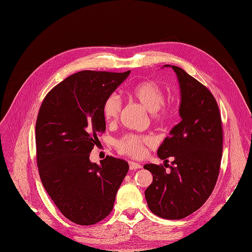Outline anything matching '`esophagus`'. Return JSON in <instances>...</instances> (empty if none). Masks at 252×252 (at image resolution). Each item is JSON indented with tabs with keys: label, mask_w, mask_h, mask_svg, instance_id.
I'll return each mask as SVG.
<instances>
[{
	"label": "esophagus",
	"mask_w": 252,
	"mask_h": 252,
	"mask_svg": "<svg viewBox=\"0 0 252 252\" xmlns=\"http://www.w3.org/2000/svg\"><path fill=\"white\" fill-rule=\"evenodd\" d=\"M128 165H129V169H131V170H135V169L141 168V164H139V163H137V162H134V161H129V162H128Z\"/></svg>",
	"instance_id": "1"
}]
</instances>
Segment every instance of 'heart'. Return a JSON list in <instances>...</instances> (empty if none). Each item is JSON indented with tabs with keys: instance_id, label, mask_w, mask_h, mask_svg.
Listing matches in <instances>:
<instances>
[{
	"instance_id": "b5f03b06",
	"label": "heart",
	"mask_w": 252,
	"mask_h": 252,
	"mask_svg": "<svg viewBox=\"0 0 252 252\" xmlns=\"http://www.w3.org/2000/svg\"><path fill=\"white\" fill-rule=\"evenodd\" d=\"M129 95L151 114L156 123H165L171 117L173 111L164 105L165 95L162 88L153 81L138 83L129 88ZM122 110V102L116 94H111L105 99L102 107L104 119L107 123H113ZM153 140L149 136L127 134L116 142L117 150L134 158L144 156L146 146H151Z\"/></svg>"
}]
</instances>
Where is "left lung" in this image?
Segmentation results:
<instances>
[{
	"label": "left lung",
	"mask_w": 252,
	"mask_h": 252,
	"mask_svg": "<svg viewBox=\"0 0 252 252\" xmlns=\"http://www.w3.org/2000/svg\"><path fill=\"white\" fill-rule=\"evenodd\" d=\"M181 91L182 121L169 131L157 155L170 167L145 164L153 176L145 191L149 209L157 217L181 220L199 209L213 193L220 174L222 126L218 103L210 91L175 65ZM173 157V166L167 158Z\"/></svg>",
	"instance_id": "8db88e82"
}]
</instances>
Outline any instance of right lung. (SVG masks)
<instances>
[{"label":"right lung","mask_w":252,"mask_h":252,"mask_svg":"<svg viewBox=\"0 0 252 252\" xmlns=\"http://www.w3.org/2000/svg\"><path fill=\"white\" fill-rule=\"evenodd\" d=\"M129 73L76 72L48 93L37 114L39 178L62 215L82 226L109 216L127 174L126 160L106 156L97 164L90 153L106 128L103 103Z\"/></svg>","instance_id":"1"}]
</instances>
